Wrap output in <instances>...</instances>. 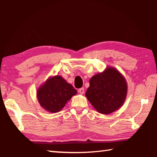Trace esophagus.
Masks as SVG:
<instances>
[{
    "label": "esophagus",
    "mask_w": 157,
    "mask_h": 157,
    "mask_svg": "<svg viewBox=\"0 0 157 157\" xmlns=\"http://www.w3.org/2000/svg\"><path fill=\"white\" fill-rule=\"evenodd\" d=\"M78 92H79V93L83 94V93H85V89L83 88V87H82V88H81V89H78Z\"/></svg>",
    "instance_id": "esophagus-1"
}]
</instances>
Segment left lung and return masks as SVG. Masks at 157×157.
Returning <instances> with one entry per match:
<instances>
[{"label": "left lung", "instance_id": "left-lung-1", "mask_svg": "<svg viewBox=\"0 0 157 157\" xmlns=\"http://www.w3.org/2000/svg\"><path fill=\"white\" fill-rule=\"evenodd\" d=\"M89 83L85 95L98 112L111 113L123 105L127 84L116 69L107 68L103 72L93 76Z\"/></svg>", "mask_w": 157, "mask_h": 157}]
</instances>
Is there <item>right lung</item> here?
<instances>
[{
    "instance_id": "1",
    "label": "right lung",
    "mask_w": 157,
    "mask_h": 157,
    "mask_svg": "<svg viewBox=\"0 0 157 157\" xmlns=\"http://www.w3.org/2000/svg\"><path fill=\"white\" fill-rule=\"evenodd\" d=\"M76 93V90L60 76H56L38 89L37 95L41 107L49 112L56 113Z\"/></svg>"
}]
</instances>
